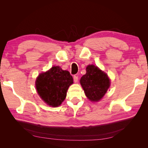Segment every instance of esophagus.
<instances>
[{
    "label": "esophagus",
    "instance_id": "34e87169",
    "mask_svg": "<svg viewBox=\"0 0 148 148\" xmlns=\"http://www.w3.org/2000/svg\"><path fill=\"white\" fill-rule=\"evenodd\" d=\"M73 81L75 83H77L78 81V76H74L73 77Z\"/></svg>",
    "mask_w": 148,
    "mask_h": 148
}]
</instances>
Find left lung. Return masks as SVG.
Listing matches in <instances>:
<instances>
[{"label":"left lung","mask_w":148,"mask_h":148,"mask_svg":"<svg viewBox=\"0 0 148 148\" xmlns=\"http://www.w3.org/2000/svg\"><path fill=\"white\" fill-rule=\"evenodd\" d=\"M80 83L88 99L91 101H98L109 88L110 79L98 67L89 65L86 67V73L81 78Z\"/></svg>","instance_id":"obj_1"}]
</instances>
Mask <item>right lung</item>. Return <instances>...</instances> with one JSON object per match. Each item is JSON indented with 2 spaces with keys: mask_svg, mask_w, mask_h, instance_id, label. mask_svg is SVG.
I'll list each match as a JSON object with an SVG mask.
<instances>
[{
  "mask_svg": "<svg viewBox=\"0 0 148 148\" xmlns=\"http://www.w3.org/2000/svg\"><path fill=\"white\" fill-rule=\"evenodd\" d=\"M73 83L72 76L69 71L56 66L38 76L36 80V88L47 104L56 107L64 101L68 88Z\"/></svg>",
  "mask_w": 148,
  "mask_h": 148,
  "instance_id": "right-lung-1",
  "label": "right lung"
}]
</instances>
